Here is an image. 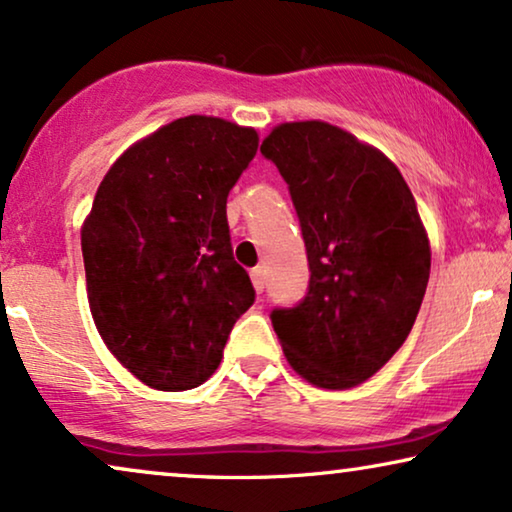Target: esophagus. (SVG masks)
Here are the masks:
<instances>
[{
	"label": "esophagus",
	"mask_w": 512,
	"mask_h": 512,
	"mask_svg": "<svg viewBox=\"0 0 512 512\" xmlns=\"http://www.w3.org/2000/svg\"><path fill=\"white\" fill-rule=\"evenodd\" d=\"M251 284H254L256 293H263V289H265V270L263 268L251 270Z\"/></svg>",
	"instance_id": "1"
}]
</instances>
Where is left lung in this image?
<instances>
[{
	"label": "left lung",
	"instance_id": "8db88e82",
	"mask_svg": "<svg viewBox=\"0 0 512 512\" xmlns=\"http://www.w3.org/2000/svg\"><path fill=\"white\" fill-rule=\"evenodd\" d=\"M261 153L289 184L312 272L272 326L303 380L352 389L401 349L422 307L431 244L417 202L380 149L326 121L279 123Z\"/></svg>",
	"mask_w": 512,
	"mask_h": 512
}]
</instances>
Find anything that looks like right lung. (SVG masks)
<instances>
[{"instance_id":"obj_1","label":"right lung","mask_w":512,"mask_h":512,"mask_svg":"<svg viewBox=\"0 0 512 512\" xmlns=\"http://www.w3.org/2000/svg\"><path fill=\"white\" fill-rule=\"evenodd\" d=\"M256 151L254 128L184 116L128 146L97 188L81 226L90 314L146 387L209 380L254 303L230 249L226 200Z\"/></svg>"}]
</instances>
